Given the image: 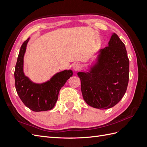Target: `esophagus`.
<instances>
[{
    "label": "esophagus",
    "instance_id": "1",
    "mask_svg": "<svg viewBox=\"0 0 147 147\" xmlns=\"http://www.w3.org/2000/svg\"><path fill=\"white\" fill-rule=\"evenodd\" d=\"M80 67H81L80 64L79 63H74V65H73V69H74L75 70H78L80 68Z\"/></svg>",
    "mask_w": 147,
    "mask_h": 147
}]
</instances>
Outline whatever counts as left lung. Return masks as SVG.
<instances>
[{
	"instance_id": "left-lung-1",
	"label": "left lung",
	"mask_w": 147,
	"mask_h": 147,
	"mask_svg": "<svg viewBox=\"0 0 147 147\" xmlns=\"http://www.w3.org/2000/svg\"><path fill=\"white\" fill-rule=\"evenodd\" d=\"M88 72H78L83 97L94 108L107 109L121 100L129 82V61L124 43L113 34Z\"/></svg>"
}]
</instances>
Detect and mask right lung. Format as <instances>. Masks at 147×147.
Returning a JSON list of instances; mask_svg holds the SVG:
<instances>
[{
	"instance_id": "obj_1",
	"label": "right lung",
	"mask_w": 147,
	"mask_h": 147,
	"mask_svg": "<svg viewBox=\"0 0 147 147\" xmlns=\"http://www.w3.org/2000/svg\"><path fill=\"white\" fill-rule=\"evenodd\" d=\"M28 38L21 45L15 70V80L16 92L24 104L34 112L51 110L54 107L61 88L67 80L72 76L71 70H65L56 74L45 83H33L25 76L23 72L24 56Z\"/></svg>"
}]
</instances>
